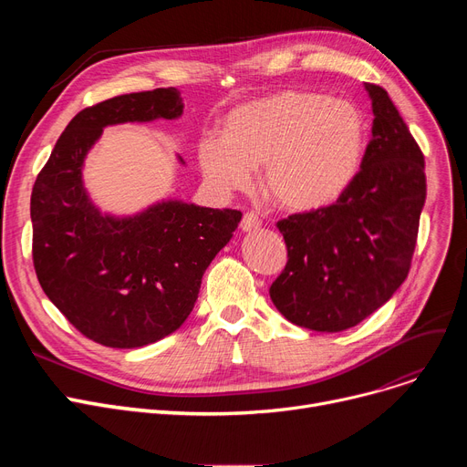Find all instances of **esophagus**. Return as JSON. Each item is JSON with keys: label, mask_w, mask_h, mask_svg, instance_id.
Masks as SVG:
<instances>
[{"label": "esophagus", "mask_w": 467, "mask_h": 467, "mask_svg": "<svg viewBox=\"0 0 467 467\" xmlns=\"http://www.w3.org/2000/svg\"><path fill=\"white\" fill-rule=\"evenodd\" d=\"M240 227H242V231H255V229H259L261 227V219H259V215L255 213V212H246L242 215V221H240Z\"/></svg>", "instance_id": "1"}]
</instances>
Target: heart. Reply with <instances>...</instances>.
Instances as JSON below:
<instances>
[{
  "instance_id": "1",
  "label": "heart",
  "mask_w": 467,
  "mask_h": 467,
  "mask_svg": "<svg viewBox=\"0 0 467 467\" xmlns=\"http://www.w3.org/2000/svg\"><path fill=\"white\" fill-rule=\"evenodd\" d=\"M221 138L199 145L206 182L219 192L242 191L263 164L261 187L293 212L326 208L354 183L365 155L361 111L324 94L282 90L233 109Z\"/></svg>"
}]
</instances>
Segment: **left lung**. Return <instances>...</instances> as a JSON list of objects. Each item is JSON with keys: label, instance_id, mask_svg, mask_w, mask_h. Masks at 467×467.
<instances>
[{"label": "left lung", "instance_id": "8db88e82", "mask_svg": "<svg viewBox=\"0 0 467 467\" xmlns=\"http://www.w3.org/2000/svg\"><path fill=\"white\" fill-rule=\"evenodd\" d=\"M365 88L375 119L358 178L335 204L276 223L287 263L268 293L312 331H345L380 308L405 282L419 236L424 155L388 92Z\"/></svg>", "mask_w": 467, "mask_h": 467}]
</instances>
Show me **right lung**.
Instances as JSON below:
<instances>
[{
  "mask_svg": "<svg viewBox=\"0 0 467 467\" xmlns=\"http://www.w3.org/2000/svg\"><path fill=\"white\" fill-rule=\"evenodd\" d=\"M182 113L174 87L85 108L69 120L34 183L37 280L67 322L98 345L140 348L174 333L199 297L208 265L242 219L238 210L182 201L113 217L90 202L81 168L106 127Z\"/></svg>",
  "mask_w": 467,
  "mask_h": 467,
  "instance_id": "obj_1",
  "label": "right lung"
}]
</instances>
